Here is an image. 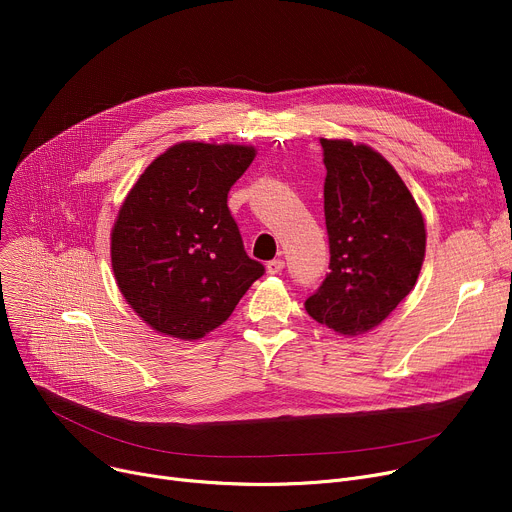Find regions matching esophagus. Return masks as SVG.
<instances>
[{"instance_id":"1","label":"esophagus","mask_w":512,"mask_h":512,"mask_svg":"<svg viewBox=\"0 0 512 512\" xmlns=\"http://www.w3.org/2000/svg\"><path fill=\"white\" fill-rule=\"evenodd\" d=\"M265 270H267V274L276 276V274H280V272L284 270V261H282V259H272V261H267V263H265Z\"/></svg>"}]
</instances>
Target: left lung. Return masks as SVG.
Masks as SVG:
<instances>
[{
	"label": "left lung",
	"instance_id": "obj_1",
	"mask_svg": "<svg viewBox=\"0 0 512 512\" xmlns=\"http://www.w3.org/2000/svg\"><path fill=\"white\" fill-rule=\"evenodd\" d=\"M330 274L307 313L342 336L380 326L413 290L425 257L423 215L407 184L367 145L321 139Z\"/></svg>",
	"mask_w": 512,
	"mask_h": 512
}]
</instances>
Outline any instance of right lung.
<instances>
[{"label":"right lung","instance_id":"1","mask_svg":"<svg viewBox=\"0 0 512 512\" xmlns=\"http://www.w3.org/2000/svg\"><path fill=\"white\" fill-rule=\"evenodd\" d=\"M253 159L247 145L184 141L130 188L112 230V267L126 303L155 332L203 338L263 276L228 209Z\"/></svg>","mask_w":512,"mask_h":512}]
</instances>
